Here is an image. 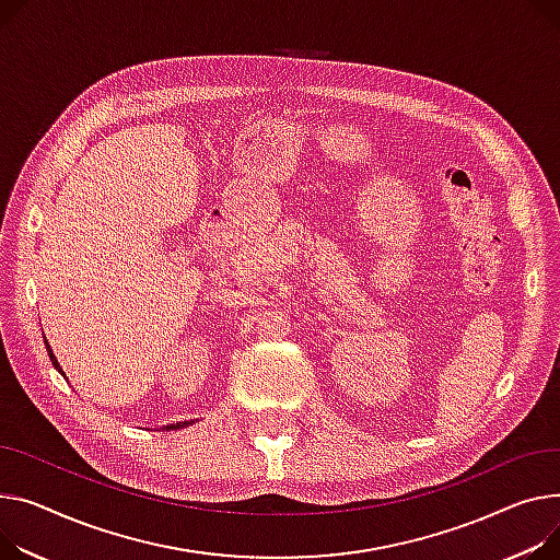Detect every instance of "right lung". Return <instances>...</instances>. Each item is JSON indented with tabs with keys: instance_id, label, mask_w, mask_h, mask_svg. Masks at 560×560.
I'll use <instances>...</instances> for the list:
<instances>
[{
	"instance_id": "add662e5",
	"label": "right lung",
	"mask_w": 560,
	"mask_h": 560,
	"mask_svg": "<svg viewBox=\"0 0 560 560\" xmlns=\"http://www.w3.org/2000/svg\"><path fill=\"white\" fill-rule=\"evenodd\" d=\"M45 345H47V340H45ZM47 353H49V360H51V364L60 371V374L65 376V371L60 369V364H58V360H56V355H54V351L49 349V345H47ZM186 425H194V421H182V423H171V425H164V428H160V430H182V428H186Z\"/></svg>"
}]
</instances>
